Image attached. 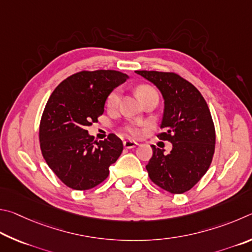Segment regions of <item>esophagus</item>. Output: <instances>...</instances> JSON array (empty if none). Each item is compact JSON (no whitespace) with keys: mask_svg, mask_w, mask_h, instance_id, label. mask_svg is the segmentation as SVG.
I'll return each mask as SVG.
<instances>
[{"mask_svg":"<svg viewBox=\"0 0 252 252\" xmlns=\"http://www.w3.org/2000/svg\"><path fill=\"white\" fill-rule=\"evenodd\" d=\"M123 144H124V147L127 148V149L134 148V147H136L138 145L136 142H131V140H125V142H124Z\"/></svg>","mask_w":252,"mask_h":252,"instance_id":"obj_1","label":"esophagus"}]
</instances>
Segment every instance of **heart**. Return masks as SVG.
<instances>
[{
	"instance_id": "1",
	"label": "heart",
	"mask_w": 252,
	"mask_h": 252,
	"mask_svg": "<svg viewBox=\"0 0 252 252\" xmlns=\"http://www.w3.org/2000/svg\"><path fill=\"white\" fill-rule=\"evenodd\" d=\"M136 93H137L139 98L144 101L148 96L157 94V91L153 86L144 84V85H139L136 88ZM119 101H121V91H119L118 88H115V90L110 92L107 97H106V107L109 109H115L119 105ZM123 131L125 133L126 136H128L129 138H138L140 137V135H142V129L139 128L138 125H136L134 123H128L126 124V125H124Z\"/></svg>"
}]
</instances>
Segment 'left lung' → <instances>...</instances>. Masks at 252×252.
I'll return each mask as SVG.
<instances>
[{
	"mask_svg": "<svg viewBox=\"0 0 252 252\" xmlns=\"http://www.w3.org/2000/svg\"><path fill=\"white\" fill-rule=\"evenodd\" d=\"M159 88L165 99L157 135L173 144L168 154L152 146L146 166L149 179L170 193H184L202 178L213 161L216 130L208 105L200 92L174 72L136 70Z\"/></svg>",
	"mask_w": 252,
	"mask_h": 252,
	"instance_id": "left-lung-1",
	"label": "left lung"
}]
</instances>
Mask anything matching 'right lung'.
Wrapping results in <instances>:
<instances>
[{"mask_svg": "<svg viewBox=\"0 0 252 252\" xmlns=\"http://www.w3.org/2000/svg\"><path fill=\"white\" fill-rule=\"evenodd\" d=\"M127 77L112 69L81 70L60 83L48 98L39 123V147L48 167L67 187L88 190L98 186L121 156V138L109 134L97 142L87 127L98 122L106 97Z\"/></svg>", "mask_w": 252, "mask_h": 252, "instance_id": "right-lung-1", "label": "right lung"}]
</instances>
